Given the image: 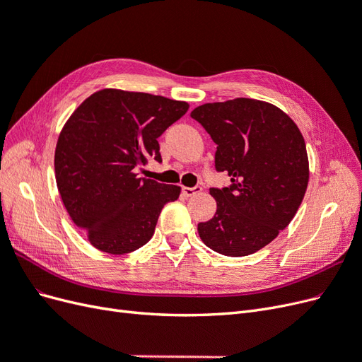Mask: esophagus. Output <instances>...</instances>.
Here are the masks:
<instances>
[{
  "mask_svg": "<svg viewBox=\"0 0 362 362\" xmlns=\"http://www.w3.org/2000/svg\"><path fill=\"white\" fill-rule=\"evenodd\" d=\"M201 190H202V187H199V185H196V187H184L182 193L187 196V198H190V196H194L196 193H199Z\"/></svg>",
  "mask_w": 362,
  "mask_h": 362,
  "instance_id": "esophagus-1",
  "label": "esophagus"
}]
</instances>
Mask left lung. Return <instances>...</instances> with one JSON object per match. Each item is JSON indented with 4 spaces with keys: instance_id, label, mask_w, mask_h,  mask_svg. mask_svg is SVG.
<instances>
[{
    "instance_id": "left-lung-1",
    "label": "left lung",
    "mask_w": 362,
    "mask_h": 362,
    "mask_svg": "<svg viewBox=\"0 0 362 362\" xmlns=\"http://www.w3.org/2000/svg\"><path fill=\"white\" fill-rule=\"evenodd\" d=\"M192 117L217 145L216 170L231 177L229 187L210 189L217 210L198 225L199 237L226 257L255 254L302 204L310 180L303 136L281 108L250 98L202 104Z\"/></svg>"
}]
</instances>
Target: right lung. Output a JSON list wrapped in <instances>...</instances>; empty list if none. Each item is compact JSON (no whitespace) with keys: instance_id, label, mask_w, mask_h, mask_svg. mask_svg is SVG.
Segmentation results:
<instances>
[{"instance_id":"right-lung-1","label":"right lung","mask_w":362,"mask_h":362,"mask_svg":"<svg viewBox=\"0 0 362 362\" xmlns=\"http://www.w3.org/2000/svg\"><path fill=\"white\" fill-rule=\"evenodd\" d=\"M189 104L164 96L103 89L84 100L62 128L54 156L56 182L72 222L107 254H129L154 235L161 208L181 187L139 178L161 161L158 137Z\"/></svg>"}]
</instances>
